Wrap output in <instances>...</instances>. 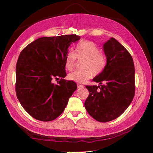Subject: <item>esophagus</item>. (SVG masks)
I'll return each instance as SVG.
<instances>
[{
	"instance_id": "esophagus-1",
	"label": "esophagus",
	"mask_w": 153,
	"mask_h": 153,
	"mask_svg": "<svg viewBox=\"0 0 153 153\" xmlns=\"http://www.w3.org/2000/svg\"><path fill=\"white\" fill-rule=\"evenodd\" d=\"M77 87H78V88H82V87H84V85L80 84H77Z\"/></svg>"
}]
</instances>
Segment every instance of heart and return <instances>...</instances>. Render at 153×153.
<instances>
[{
	"label": "heart",
	"instance_id": "heart-1",
	"mask_svg": "<svg viewBox=\"0 0 153 153\" xmlns=\"http://www.w3.org/2000/svg\"><path fill=\"white\" fill-rule=\"evenodd\" d=\"M78 59H83V69L69 73L70 80L82 83L89 79L93 75L96 76L103 73L106 66V55L100 52L98 46L91 41H81L76 45L75 52L68 50L64 59V65L68 71H72Z\"/></svg>",
	"mask_w": 153,
	"mask_h": 153
}]
</instances>
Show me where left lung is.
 Instances as JSON below:
<instances>
[{"label": "left lung", "mask_w": 153, "mask_h": 153, "mask_svg": "<svg viewBox=\"0 0 153 153\" xmlns=\"http://www.w3.org/2000/svg\"><path fill=\"white\" fill-rule=\"evenodd\" d=\"M107 59L103 73L93 78L100 85H85L89 92L85 101L87 112L106 123L119 117L135 96V67L131 54L114 38L103 45Z\"/></svg>", "instance_id": "left-lung-1"}]
</instances>
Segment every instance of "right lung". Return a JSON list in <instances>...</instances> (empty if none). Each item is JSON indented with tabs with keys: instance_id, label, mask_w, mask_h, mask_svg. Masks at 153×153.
<instances>
[{
	"instance_id": "add662e5",
	"label": "right lung",
	"mask_w": 153,
	"mask_h": 153,
	"mask_svg": "<svg viewBox=\"0 0 153 153\" xmlns=\"http://www.w3.org/2000/svg\"><path fill=\"white\" fill-rule=\"evenodd\" d=\"M75 34L43 37L21 52L16 66L15 89L18 100L26 112L41 121H51L65 109L77 89L66 80L64 59L70 45L79 40ZM61 80L53 84V79Z\"/></svg>"
}]
</instances>
